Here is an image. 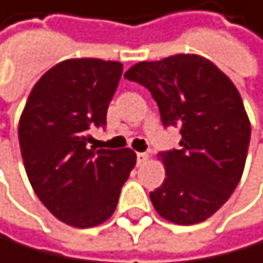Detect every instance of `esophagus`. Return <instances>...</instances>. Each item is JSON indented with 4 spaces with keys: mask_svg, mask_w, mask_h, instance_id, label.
<instances>
[{
    "mask_svg": "<svg viewBox=\"0 0 263 263\" xmlns=\"http://www.w3.org/2000/svg\"><path fill=\"white\" fill-rule=\"evenodd\" d=\"M136 158H137V164H142V163H146L149 156H147L146 153H137V154H136Z\"/></svg>",
    "mask_w": 263,
    "mask_h": 263,
    "instance_id": "esophagus-1",
    "label": "esophagus"
}]
</instances>
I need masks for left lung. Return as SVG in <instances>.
<instances>
[{
  "label": "left lung",
  "mask_w": 263,
  "mask_h": 263,
  "mask_svg": "<svg viewBox=\"0 0 263 263\" xmlns=\"http://www.w3.org/2000/svg\"><path fill=\"white\" fill-rule=\"evenodd\" d=\"M124 77L151 92L164 127L181 134L179 149L159 153L166 179L149 193L156 212L178 225L210 218L242 178L250 122L232 80L200 55L141 62Z\"/></svg>",
  "instance_id": "left-lung-1"
}]
</instances>
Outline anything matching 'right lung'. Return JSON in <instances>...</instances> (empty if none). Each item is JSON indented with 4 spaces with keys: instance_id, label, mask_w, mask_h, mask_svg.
<instances>
[{
    "instance_id": "right-lung-1",
    "label": "right lung",
    "mask_w": 263,
    "mask_h": 263,
    "mask_svg": "<svg viewBox=\"0 0 263 263\" xmlns=\"http://www.w3.org/2000/svg\"><path fill=\"white\" fill-rule=\"evenodd\" d=\"M121 75L119 62L65 60L36 82L21 114L26 175L40 201L67 225L90 228L107 220L136 164L130 149L88 146L90 129L107 126Z\"/></svg>"
}]
</instances>
